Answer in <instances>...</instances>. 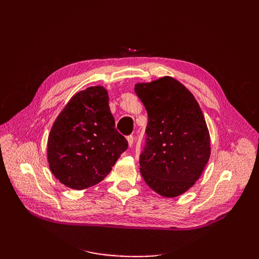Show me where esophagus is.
<instances>
[{
	"label": "esophagus",
	"instance_id": "esophagus-1",
	"mask_svg": "<svg viewBox=\"0 0 259 259\" xmlns=\"http://www.w3.org/2000/svg\"><path fill=\"white\" fill-rule=\"evenodd\" d=\"M126 140H127V144H128V147L131 148L133 146V143H134V137H133L132 135L131 136H127L126 137Z\"/></svg>",
	"mask_w": 259,
	"mask_h": 259
}]
</instances>
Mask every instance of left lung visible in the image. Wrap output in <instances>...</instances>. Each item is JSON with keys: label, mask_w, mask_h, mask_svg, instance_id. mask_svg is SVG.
Here are the masks:
<instances>
[{"label": "left lung", "mask_w": 259, "mask_h": 259, "mask_svg": "<svg viewBox=\"0 0 259 259\" xmlns=\"http://www.w3.org/2000/svg\"><path fill=\"white\" fill-rule=\"evenodd\" d=\"M135 93L148 112L140 174L154 192L176 198L195 184L208 162L204 115L191 92L171 76L137 83Z\"/></svg>", "instance_id": "obj_1"}]
</instances>
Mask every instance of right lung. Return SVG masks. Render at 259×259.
Here are the masks:
<instances>
[{
  "mask_svg": "<svg viewBox=\"0 0 259 259\" xmlns=\"http://www.w3.org/2000/svg\"><path fill=\"white\" fill-rule=\"evenodd\" d=\"M114 124L104 86L77 92L56 117L49 135L52 174L75 190L104 180L127 149L126 139Z\"/></svg>",
  "mask_w": 259,
  "mask_h": 259,
  "instance_id": "1",
  "label": "right lung"
}]
</instances>
